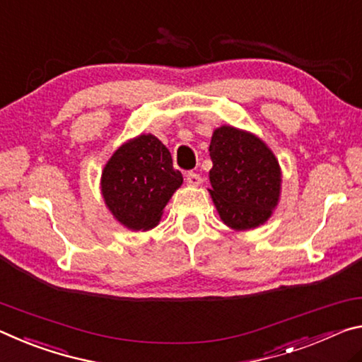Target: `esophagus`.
<instances>
[{
	"instance_id": "34e87169",
	"label": "esophagus",
	"mask_w": 362,
	"mask_h": 362,
	"mask_svg": "<svg viewBox=\"0 0 362 362\" xmlns=\"http://www.w3.org/2000/svg\"><path fill=\"white\" fill-rule=\"evenodd\" d=\"M186 181H187V185H191V186H199L200 182H202V176H200L199 173H194V171H189V173L186 175Z\"/></svg>"
}]
</instances>
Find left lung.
Instances as JSON below:
<instances>
[{"label":"left lung","mask_w":362,"mask_h":362,"mask_svg":"<svg viewBox=\"0 0 362 362\" xmlns=\"http://www.w3.org/2000/svg\"><path fill=\"white\" fill-rule=\"evenodd\" d=\"M210 157V194L224 224L237 230L263 224L279 200L274 153L257 136L221 127L211 136Z\"/></svg>","instance_id":"left-lung-1"}]
</instances>
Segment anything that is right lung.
I'll use <instances>...</instances> for the list:
<instances>
[{"label":"right lung","mask_w":362,"mask_h":362,"mask_svg":"<svg viewBox=\"0 0 362 362\" xmlns=\"http://www.w3.org/2000/svg\"><path fill=\"white\" fill-rule=\"evenodd\" d=\"M182 175L173 167L170 151L156 136L141 134L123 144L103 171V195L123 226L147 230L157 226L162 210Z\"/></svg>","instance_id":"obj_1"}]
</instances>
